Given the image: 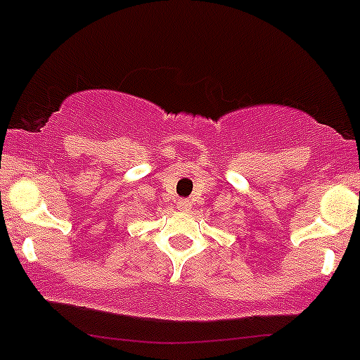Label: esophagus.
Masks as SVG:
<instances>
[{"mask_svg":"<svg viewBox=\"0 0 360 360\" xmlns=\"http://www.w3.org/2000/svg\"><path fill=\"white\" fill-rule=\"evenodd\" d=\"M176 207L180 210H189L191 209V202H189V200H178Z\"/></svg>","mask_w":360,"mask_h":360,"instance_id":"obj_1","label":"esophagus"}]
</instances>
